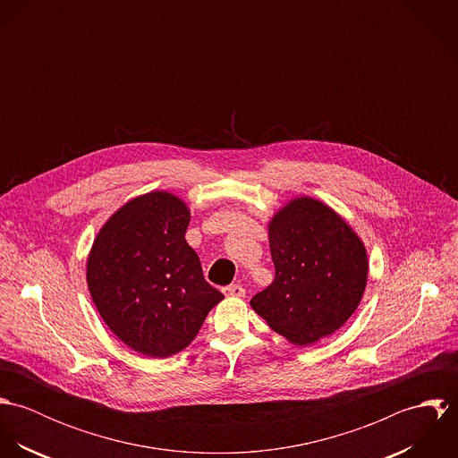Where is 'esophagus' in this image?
Masks as SVG:
<instances>
[{
    "label": "esophagus",
    "instance_id": "34e87169",
    "mask_svg": "<svg viewBox=\"0 0 458 458\" xmlns=\"http://www.w3.org/2000/svg\"><path fill=\"white\" fill-rule=\"evenodd\" d=\"M224 294L229 298H243L245 296V287L240 284H231L224 287Z\"/></svg>",
    "mask_w": 458,
    "mask_h": 458
}]
</instances>
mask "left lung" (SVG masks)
I'll use <instances>...</instances> for the list:
<instances>
[{"label": "left lung", "mask_w": 458, "mask_h": 458, "mask_svg": "<svg viewBox=\"0 0 458 458\" xmlns=\"http://www.w3.org/2000/svg\"><path fill=\"white\" fill-rule=\"evenodd\" d=\"M275 280L250 305L296 345L342 327L358 309L369 262L356 233L327 204L300 197L269 222Z\"/></svg>", "instance_id": "obj_1"}]
</instances>
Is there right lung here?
Here are the masks:
<instances>
[{"instance_id":"right-lung-1","label":"right lung","mask_w":458,"mask_h":458,"mask_svg":"<svg viewBox=\"0 0 458 458\" xmlns=\"http://www.w3.org/2000/svg\"><path fill=\"white\" fill-rule=\"evenodd\" d=\"M191 211L167 192L135 197L100 229L88 258L93 303L133 351L167 358L185 349L224 294L204 280L185 233Z\"/></svg>"}]
</instances>
